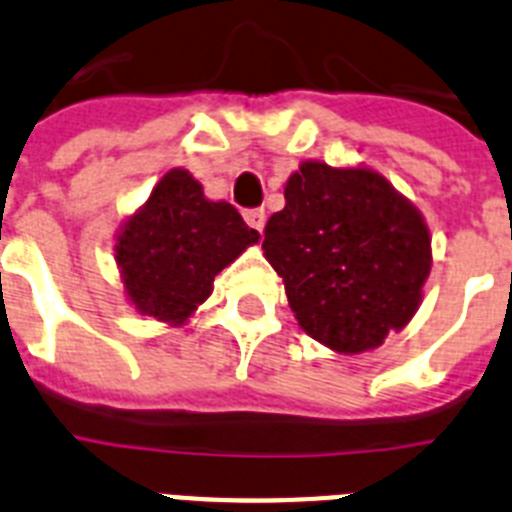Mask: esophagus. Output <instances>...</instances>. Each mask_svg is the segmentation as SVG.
Returning <instances> with one entry per match:
<instances>
[{
    "mask_svg": "<svg viewBox=\"0 0 512 512\" xmlns=\"http://www.w3.org/2000/svg\"><path fill=\"white\" fill-rule=\"evenodd\" d=\"M244 221H247L252 229L262 231V226H265V211H262V208H250V211H244Z\"/></svg>",
    "mask_w": 512,
    "mask_h": 512,
    "instance_id": "1",
    "label": "esophagus"
}]
</instances>
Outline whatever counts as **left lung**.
Here are the masks:
<instances>
[{
	"mask_svg": "<svg viewBox=\"0 0 512 512\" xmlns=\"http://www.w3.org/2000/svg\"><path fill=\"white\" fill-rule=\"evenodd\" d=\"M262 250L301 330L337 353L379 348L415 317L430 273L422 213L368 167L304 162Z\"/></svg>",
	"mask_w": 512,
	"mask_h": 512,
	"instance_id": "1",
	"label": "left lung"
}]
</instances>
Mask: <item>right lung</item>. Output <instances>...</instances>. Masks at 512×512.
<instances>
[{"instance_id": "obj_1", "label": "right lung", "mask_w": 512, "mask_h": 512, "mask_svg": "<svg viewBox=\"0 0 512 512\" xmlns=\"http://www.w3.org/2000/svg\"><path fill=\"white\" fill-rule=\"evenodd\" d=\"M260 239L231 203H213L188 170H170L123 224L115 262L131 304L159 322H188L213 278Z\"/></svg>"}]
</instances>
